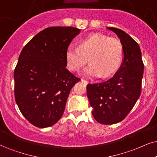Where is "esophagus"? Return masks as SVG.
<instances>
[{"label": "esophagus", "mask_w": 157, "mask_h": 157, "mask_svg": "<svg viewBox=\"0 0 157 157\" xmlns=\"http://www.w3.org/2000/svg\"><path fill=\"white\" fill-rule=\"evenodd\" d=\"M81 82H82L83 83H84V84H85V85H88V81H87V80H81Z\"/></svg>", "instance_id": "34e87169"}]
</instances>
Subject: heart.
<instances>
[{
	"label": "heart",
	"instance_id": "heart-1",
	"mask_svg": "<svg viewBox=\"0 0 157 157\" xmlns=\"http://www.w3.org/2000/svg\"><path fill=\"white\" fill-rule=\"evenodd\" d=\"M90 61L82 75L87 77H108L117 72L123 59V47L118 39L93 34L81 40L79 48L69 46L66 62L70 70L77 72Z\"/></svg>",
	"mask_w": 157,
	"mask_h": 157
}]
</instances>
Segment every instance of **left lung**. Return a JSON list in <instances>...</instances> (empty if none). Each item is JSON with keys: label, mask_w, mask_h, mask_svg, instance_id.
I'll list each match as a JSON object with an SVG mask.
<instances>
[{"label": "left lung", "mask_w": 157, "mask_h": 157, "mask_svg": "<svg viewBox=\"0 0 157 157\" xmlns=\"http://www.w3.org/2000/svg\"><path fill=\"white\" fill-rule=\"evenodd\" d=\"M106 29L120 40L122 64L109 80L87 85V96L95 120L101 124H113L125 118L140 97L144 66L139 45L130 35L114 27Z\"/></svg>", "instance_id": "left-lung-1"}]
</instances>
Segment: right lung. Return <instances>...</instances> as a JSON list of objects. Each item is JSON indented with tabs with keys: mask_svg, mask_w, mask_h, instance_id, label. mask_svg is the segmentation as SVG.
<instances>
[{
	"mask_svg": "<svg viewBox=\"0 0 157 157\" xmlns=\"http://www.w3.org/2000/svg\"><path fill=\"white\" fill-rule=\"evenodd\" d=\"M80 29L48 27L23 48L14 70L16 102L33 125L45 128L61 117L69 92L80 81L66 69V50Z\"/></svg>",
	"mask_w": 157,
	"mask_h": 157,
	"instance_id": "right-lung-1",
	"label": "right lung"
}]
</instances>
